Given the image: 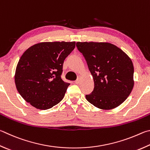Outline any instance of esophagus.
I'll list each match as a JSON object with an SVG mask.
<instances>
[{
	"instance_id": "1",
	"label": "esophagus",
	"mask_w": 150,
	"mask_h": 150,
	"mask_svg": "<svg viewBox=\"0 0 150 150\" xmlns=\"http://www.w3.org/2000/svg\"><path fill=\"white\" fill-rule=\"evenodd\" d=\"M81 77H80V76H79V77H78V79H77V80H76V81H75V84H79V83H80V79H81Z\"/></svg>"
}]
</instances>
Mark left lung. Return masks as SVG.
Returning a JSON list of instances; mask_svg holds the SVG:
<instances>
[{"label":"left lung","mask_w":150,"mask_h":150,"mask_svg":"<svg viewBox=\"0 0 150 150\" xmlns=\"http://www.w3.org/2000/svg\"><path fill=\"white\" fill-rule=\"evenodd\" d=\"M93 77L94 91L86 99L101 110L115 108L125 101L134 86V66L129 56L109 42H77Z\"/></svg>","instance_id":"left-lung-1"}]
</instances>
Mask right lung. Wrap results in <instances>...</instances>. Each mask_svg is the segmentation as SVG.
<instances>
[{
    "mask_svg": "<svg viewBox=\"0 0 150 150\" xmlns=\"http://www.w3.org/2000/svg\"><path fill=\"white\" fill-rule=\"evenodd\" d=\"M75 47V41L43 42L24 52L14 79L16 88L27 102L45 110L62 101L70 84L61 77L64 62Z\"/></svg>",
    "mask_w": 150,
    "mask_h": 150,
    "instance_id": "1",
    "label": "right lung"
}]
</instances>
